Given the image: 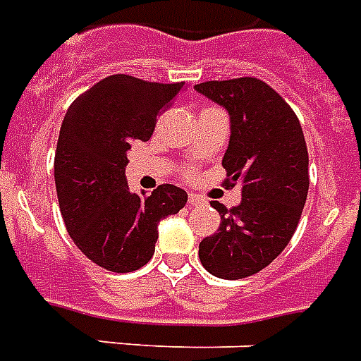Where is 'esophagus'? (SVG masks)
<instances>
[{"instance_id": "34e87169", "label": "esophagus", "mask_w": 361, "mask_h": 361, "mask_svg": "<svg viewBox=\"0 0 361 361\" xmlns=\"http://www.w3.org/2000/svg\"><path fill=\"white\" fill-rule=\"evenodd\" d=\"M187 202H189V206H200V204H204L206 200H204V197H200V195L189 192V198H187Z\"/></svg>"}]
</instances>
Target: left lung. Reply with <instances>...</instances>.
<instances>
[{"label":"left lung","instance_id":"obj_1","mask_svg":"<svg viewBox=\"0 0 361 361\" xmlns=\"http://www.w3.org/2000/svg\"><path fill=\"white\" fill-rule=\"evenodd\" d=\"M195 90L231 116L223 166L226 185L241 183L240 206L212 202L221 225L200 241L198 257L215 277L243 279L274 262L296 231L309 189L307 146L294 110L262 80L202 82Z\"/></svg>","mask_w":361,"mask_h":361}]
</instances>
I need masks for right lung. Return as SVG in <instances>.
<instances>
[{"mask_svg": "<svg viewBox=\"0 0 361 361\" xmlns=\"http://www.w3.org/2000/svg\"><path fill=\"white\" fill-rule=\"evenodd\" d=\"M181 90L183 82L112 75L65 114L54 157L59 209L76 247L101 268L127 274L149 262L161 219L185 206L180 187L164 183L136 195L125 180L130 144L149 140L159 112Z\"/></svg>", "mask_w": 361, "mask_h": 361, "instance_id": "obj_1", "label": "right lung"}]
</instances>
